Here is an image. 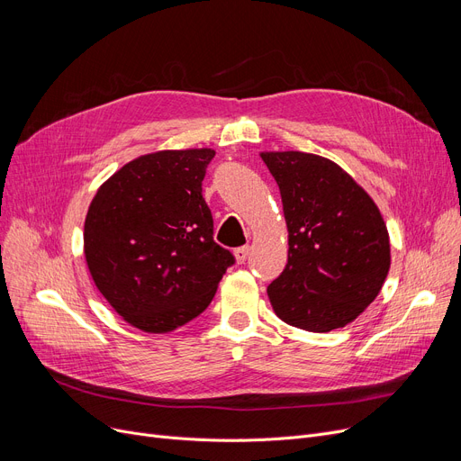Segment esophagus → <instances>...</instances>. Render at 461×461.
Listing matches in <instances>:
<instances>
[{
    "mask_svg": "<svg viewBox=\"0 0 461 461\" xmlns=\"http://www.w3.org/2000/svg\"><path fill=\"white\" fill-rule=\"evenodd\" d=\"M249 254H250V247H249V245H247V247H239V249L233 250V256H235V261H237V263H245L247 258H249Z\"/></svg>",
    "mask_w": 461,
    "mask_h": 461,
    "instance_id": "34e87169",
    "label": "esophagus"
}]
</instances>
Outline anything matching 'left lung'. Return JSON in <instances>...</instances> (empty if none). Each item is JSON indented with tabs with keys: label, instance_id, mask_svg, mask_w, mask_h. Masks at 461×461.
<instances>
[{
	"label": "left lung",
	"instance_id": "left-lung-1",
	"mask_svg": "<svg viewBox=\"0 0 461 461\" xmlns=\"http://www.w3.org/2000/svg\"><path fill=\"white\" fill-rule=\"evenodd\" d=\"M287 226V263L267 295L276 316L308 332L355 321L391 269L389 230L379 207L346 169L303 151H261Z\"/></svg>",
	"mask_w": 461,
	"mask_h": 461
}]
</instances>
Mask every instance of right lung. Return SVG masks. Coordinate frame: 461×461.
Instances as JSON below:
<instances>
[{
  "label": "right lung",
  "instance_id": "right-lung-1",
  "mask_svg": "<svg viewBox=\"0 0 461 461\" xmlns=\"http://www.w3.org/2000/svg\"><path fill=\"white\" fill-rule=\"evenodd\" d=\"M209 148L141 155L108 177L87 209L89 275L129 325L164 334L198 318L233 263L212 240L202 196Z\"/></svg>",
  "mask_w": 461,
  "mask_h": 461
}]
</instances>
